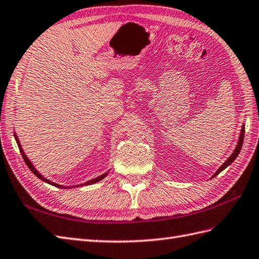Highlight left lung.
<instances>
[{
    "instance_id": "left-lung-1",
    "label": "left lung",
    "mask_w": 259,
    "mask_h": 259,
    "mask_svg": "<svg viewBox=\"0 0 259 259\" xmlns=\"http://www.w3.org/2000/svg\"><path fill=\"white\" fill-rule=\"evenodd\" d=\"M244 134H245V127H244V124L242 125V129H241V134H240V138H238V141H237V145H236V148H235V150L233 151V153H232L231 155H230V157L228 158L227 161H225L220 167H219V169L215 171V173L212 175V178L213 177H215L218 174H220L221 171L224 169V168H227L229 165L231 164V163H233V161L235 160V158L237 157V155L240 154V152H241V149H242V145H243V140H244Z\"/></svg>"
}]
</instances>
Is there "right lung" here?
<instances>
[{"label": "right lung", "mask_w": 259, "mask_h": 259, "mask_svg": "<svg viewBox=\"0 0 259 259\" xmlns=\"http://www.w3.org/2000/svg\"><path fill=\"white\" fill-rule=\"evenodd\" d=\"M14 136H15V140H16V142H17V145H18V148H19V151H21V153H22V155H23V157H24V161H25V163H26V164H27L28 168H29V169L32 171V173H34V174L39 178V180H41L42 182L48 183V184L52 185V186H56V187H58V188H73V187L86 186V185H92V184H95V183H97V182H99V181H102L103 178H105L106 176H107V174H108V171H107V173H105V174H103V175H101V176H98V177H96V178H93V180H91V181H89V182H86V183L79 184V185H75V186H62V185L56 184V183H54V182H51V181L47 180V178H46V177H44V176H42L40 173H39V171L35 168L34 165H32V163L29 161V158H28L27 156H26V154L24 153V150L22 149L21 142H19V140H18V138H17L16 134H14Z\"/></svg>", "instance_id": "right-lung-1"}]
</instances>
